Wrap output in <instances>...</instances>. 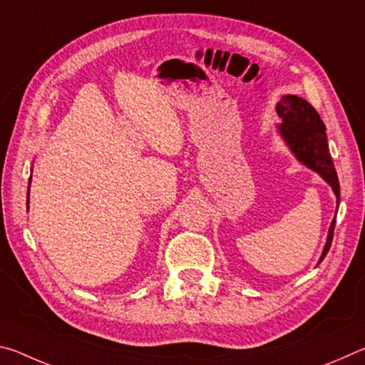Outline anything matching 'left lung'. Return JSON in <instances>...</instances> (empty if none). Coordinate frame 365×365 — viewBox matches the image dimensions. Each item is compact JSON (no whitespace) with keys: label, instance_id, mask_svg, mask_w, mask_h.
<instances>
[{"label":"left lung","instance_id":"1","mask_svg":"<svg viewBox=\"0 0 365 365\" xmlns=\"http://www.w3.org/2000/svg\"><path fill=\"white\" fill-rule=\"evenodd\" d=\"M277 113L282 117L280 133L285 138L288 146L296 154L302 164L316 170L330 183L339 201V183L338 175L333 165V160L327 145L325 125L316 109L302 98L294 95L283 96L282 101L277 104ZM333 230H335V219H333L327 238V245L319 262L324 261V257L329 252L333 240Z\"/></svg>","mask_w":365,"mask_h":365}]
</instances>
